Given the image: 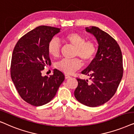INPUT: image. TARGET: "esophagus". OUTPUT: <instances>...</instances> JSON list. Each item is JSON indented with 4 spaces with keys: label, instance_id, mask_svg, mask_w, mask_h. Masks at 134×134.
Segmentation results:
<instances>
[{
    "label": "esophagus",
    "instance_id": "esophagus-1",
    "mask_svg": "<svg viewBox=\"0 0 134 134\" xmlns=\"http://www.w3.org/2000/svg\"><path fill=\"white\" fill-rule=\"evenodd\" d=\"M70 77V76L69 75H68V74H65V78H66V79H67V78H69Z\"/></svg>",
    "mask_w": 134,
    "mask_h": 134
}]
</instances>
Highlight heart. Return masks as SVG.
<instances>
[{"mask_svg": "<svg viewBox=\"0 0 134 134\" xmlns=\"http://www.w3.org/2000/svg\"><path fill=\"white\" fill-rule=\"evenodd\" d=\"M86 37L76 32L67 34L63 36L64 42L74 46V50L73 56L81 58L84 63L88 64L92 61L97 51V46L94 40H86ZM48 51L53 58H58L60 54V44L56 38H53L48 44ZM81 66V62L77 58L72 59H62L58 62L56 67L58 70L70 74Z\"/></svg>", "mask_w": 134, "mask_h": 134, "instance_id": "b5f03b06", "label": "heart"}]
</instances>
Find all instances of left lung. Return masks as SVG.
Listing matches in <instances>:
<instances>
[{"instance_id": "1", "label": "left lung", "mask_w": 134, "mask_h": 134, "mask_svg": "<svg viewBox=\"0 0 134 134\" xmlns=\"http://www.w3.org/2000/svg\"><path fill=\"white\" fill-rule=\"evenodd\" d=\"M97 39L99 48L95 58L82 74L90 81L76 78L74 92L76 100L85 105L95 107L108 102L116 92L123 75L122 53L116 41L95 26L86 28Z\"/></svg>"}]
</instances>
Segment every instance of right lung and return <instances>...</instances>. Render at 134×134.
<instances>
[{
    "mask_svg": "<svg viewBox=\"0 0 134 134\" xmlns=\"http://www.w3.org/2000/svg\"><path fill=\"white\" fill-rule=\"evenodd\" d=\"M59 32V28L54 27H37L21 37L14 48L12 80L19 95L32 105L42 106L50 102L65 79L58 69L50 76L42 75L44 67L51 64L48 44Z\"/></svg>",
    "mask_w": 134,
    "mask_h": 134,
    "instance_id": "obj_1",
    "label": "right lung"
}]
</instances>
